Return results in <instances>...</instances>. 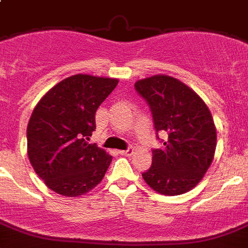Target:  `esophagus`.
Returning <instances> with one entry per match:
<instances>
[{
	"label": "esophagus",
	"mask_w": 248,
	"mask_h": 248,
	"mask_svg": "<svg viewBox=\"0 0 248 248\" xmlns=\"http://www.w3.org/2000/svg\"><path fill=\"white\" fill-rule=\"evenodd\" d=\"M120 154L122 155V156H131V155L133 154V150L131 147H128L127 150H121L120 151Z\"/></svg>",
	"instance_id": "1"
}]
</instances>
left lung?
<instances>
[{
    "mask_svg": "<svg viewBox=\"0 0 248 248\" xmlns=\"http://www.w3.org/2000/svg\"><path fill=\"white\" fill-rule=\"evenodd\" d=\"M154 118L156 139L167 135L162 148L152 150V165L142 177L161 195H182L202 180L214 160L216 127L206 103L188 86L157 75L135 83Z\"/></svg>",
    "mask_w": 248,
    "mask_h": 248,
    "instance_id": "left-lung-1",
    "label": "left lung"
}]
</instances>
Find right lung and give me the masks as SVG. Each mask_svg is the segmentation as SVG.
<instances>
[{"instance_id": "right-lung-1", "label": "right lung", "mask_w": 248, "mask_h": 248, "mask_svg": "<svg viewBox=\"0 0 248 248\" xmlns=\"http://www.w3.org/2000/svg\"><path fill=\"white\" fill-rule=\"evenodd\" d=\"M118 79L75 75L52 87L27 126L30 162L48 188L62 196L87 193L102 181L112 157L88 143L96 111Z\"/></svg>"}]
</instances>
